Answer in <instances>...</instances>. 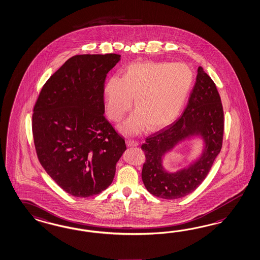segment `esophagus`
Segmentation results:
<instances>
[{"label":"esophagus","instance_id":"obj_1","mask_svg":"<svg viewBox=\"0 0 260 260\" xmlns=\"http://www.w3.org/2000/svg\"><path fill=\"white\" fill-rule=\"evenodd\" d=\"M127 145L129 147H133V146H138L140 144V142L138 141H134V140H127Z\"/></svg>","mask_w":260,"mask_h":260}]
</instances>
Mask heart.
<instances>
[{
  "mask_svg": "<svg viewBox=\"0 0 260 260\" xmlns=\"http://www.w3.org/2000/svg\"><path fill=\"white\" fill-rule=\"evenodd\" d=\"M193 73L184 63L141 61L127 66L123 76H111L104 84L106 111L119 121L132 106L136 111L122 124L127 134L148 126L156 131L177 119L192 88Z\"/></svg>",
  "mask_w": 260,
  "mask_h": 260,
  "instance_id": "obj_1",
  "label": "heart"
}]
</instances>
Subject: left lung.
<instances>
[{
    "mask_svg": "<svg viewBox=\"0 0 260 260\" xmlns=\"http://www.w3.org/2000/svg\"><path fill=\"white\" fill-rule=\"evenodd\" d=\"M224 114L215 82L198 68L197 80L181 117L162 130L149 136L141 149L145 162L141 178L149 193L164 200H176L193 192L207 177L222 147ZM193 135L205 141L201 156L189 168L169 173L162 157L176 145Z\"/></svg>",
    "mask_w": 260,
    "mask_h": 260,
    "instance_id": "left-lung-1",
    "label": "left lung"
}]
</instances>
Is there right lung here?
Listing matches in <instances>:
<instances>
[{"label":"right lung","mask_w":260,"mask_h":260,"mask_svg":"<svg viewBox=\"0 0 260 260\" xmlns=\"http://www.w3.org/2000/svg\"><path fill=\"white\" fill-rule=\"evenodd\" d=\"M118 54L76 55L47 80L32 115L40 164L67 193L88 198L115 177L126 150L124 139L104 117V87Z\"/></svg>","instance_id":"right-lung-1"}]
</instances>
